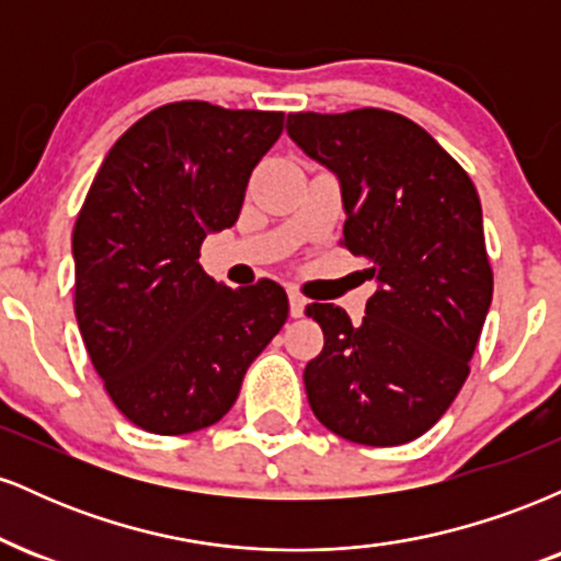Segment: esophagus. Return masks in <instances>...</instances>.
<instances>
[{"instance_id":"esophagus-1","label":"esophagus","mask_w":561,"mask_h":561,"mask_svg":"<svg viewBox=\"0 0 561 561\" xmlns=\"http://www.w3.org/2000/svg\"><path fill=\"white\" fill-rule=\"evenodd\" d=\"M287 298H289V317L300 319L302 311H306V298H302L300 293H295V289H289Z\"/></svg>"}]
</instances>
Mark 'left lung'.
I'll return each mask as SVG.
<instances>
[{
	"label": "left lung",
	"mask_w": 561,
	"mask_h": 561,
	"mask_svg": "<svg viewBox=\"0 0 561 561\" xmlns=\"http://www.w3.org/2000/svg\"><path fill=\"white\" fill-rule=\"evenodd\" d=\"M287 134L340 182L343 244L375 279L362 324L306 313L324 347L302 371L317 420L362 446H401L446 414L493 298L478 190L414 121L377 107L289 113Z\"/></svg>",
	"instance_id": "1"
}]
</instances>
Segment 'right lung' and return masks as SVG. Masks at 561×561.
Returning <instances> with one entry per match:
<instances>
[{"mask_svg": "<svg viewBox=\"0 0 561 561\" xmlns=\"http://www.w3.org/2000/svg\"><path fill=\"white\" fill-rule=\"evenodd\" d=\"M285 113L171 102L111 147L73 227L76 321L121 414L156 435L221 420L255 356L285 327L272 279L231 289L199 266L229 229Z\"/></svg>", "mask_w": 561, "mask_h": 561, "instance_id": "obj_1", "label": "right lung"}]
</instances>
